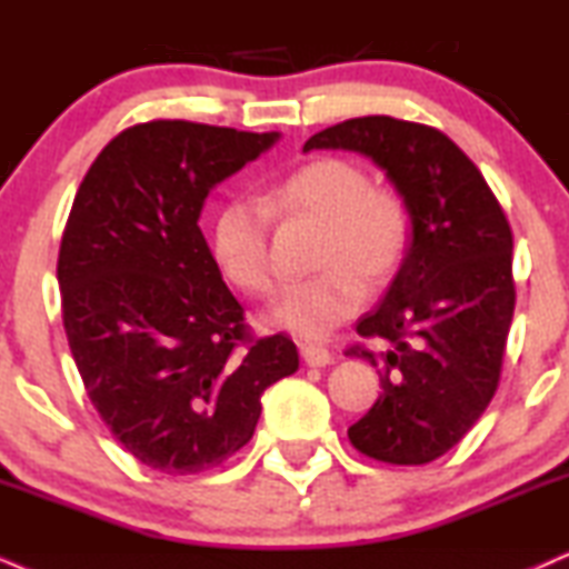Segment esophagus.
<instances>
[{"mask_svg": "<svg viewBox=\"0 0 569 569\" xmlns=\"http://www.w3.org/2000/svg\"><path fill=\"white\" fill-rule=\"evenodd\" d=\"M299 350H302V358H305L307 366H312V368H326V366H331V362H333V355L328 352L326 347L302 345Z\"/></svg>", "mask_w": 569, "mask_h": 569, "instance_id": "esophagus-1", "label": "esophagus"}]
</instances>
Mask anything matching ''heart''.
<instances>
[{
    "label": "heart",
    "instance_id": "obj_1",
    "mask_svg": "<svg viewBox=\"0 0 569 569\" xmlns=\"http://www.w3.org/2000/svg\"><path fill=\"white\" fill-rule=\"evenodd\" d=\"M270 211L302 214L326 224L318 276L289 283L267 310V320L293 337L326 339L360 310L366 283H385L408 251L406 207L376 193L371 177L341 159H320L297 169L264 196L230 198L211 222V257L222 276L249 293L272 286Z\"/></svg>",
    "mask_w": 569,
    "mask_h": 569
}]
</instances>
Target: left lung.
Here are the masks:
<instances>
[{"mask_svg": "<svg viewBox=\"0 0 569 569\" xmlns=\"http://www.w3.org/2000/svg\"><path fill=\"white\" fill-rule=\"evenodd\" d=\"M352 150L385 172L410 219V241L381 305L358 323L381 352V395L347 429L360 453L416 467L448 453L490 406L515 315L511 228L480 169L432 127L392 116L341 121L305 142Z\"/></svg>", "mask_w": 569, "mask_h": 569, "instance_id": "8db88e82", "label": "left lung"}]
</instances>
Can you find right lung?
<instances>
[{"mask_svg": "<svg viewBox=\"0 0 569 569\" xmlns=\"http://www.w3.org/2000/svg\"><path fill=\"white\" fill-rule=\"evenodd\" d=\"M278 140L148 121L100 150L73 198L58 257L68 347L106 427L163 475L228 461L264 389L299 368L283 333L246 337L198 228L211 190Z\"/></svg>", "mask_w": 569, "mask_h": 569, "instance_id": "1", "label": "right lung"}]
</instances>
